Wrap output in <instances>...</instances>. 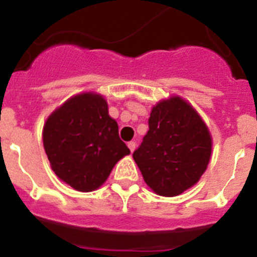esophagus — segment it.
Here are the masks:
<instances>
[{
  "instance_id": "obj_1",
  "label": "esophagus",
  "mask_w": 257,
  "mask_h": 257,
  "mask_svg": "<svg viewBox=\"0 0 257 257\" xmlns=\"http://www.w3.org/2000/svg\"><path fill=\"white\" fill-rule=\"evenodd\" d=\"M127 147H128L130 152L133 153V152L135 151V148H136V143L135 142H128V143H127Z\"/></svg>"
}]
</instances>
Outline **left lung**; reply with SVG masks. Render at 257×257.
I'll use <instances>...</instances> for the list:
<instances>
[{"label": "left lung", "instance_id": "left-lung-1", "mask_svg": "<svg viewBox=\"0 0 257 257\" xmlns=\"http://www.w3.org/2000/svg\"><path fill=\"white\" fill-rule=\"evenodd\" d=\"M148 124L134 160L154 193L179 196L207 169L212 149L210 131L193 106L179 96L153 106Z\"/></svg>", "mask_w": 257, "mask_h": 257}]
</instances>
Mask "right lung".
<instances>
[{"label":"right lung","mask_w":257,"mask_h":257,"mask_svg":"<svg viewBox=\"0 0 257 257\" xmlns=\"http://www.w3.org/2000/svg\"><path fill=\"white\" fill-rule=\"evenodd\" d=\"M44 147L52 171L79 192L103 185L115 163L130 154L101 95L70 97L44 126Z\"/></svg>","instance_id":"1"}]
</instances>
